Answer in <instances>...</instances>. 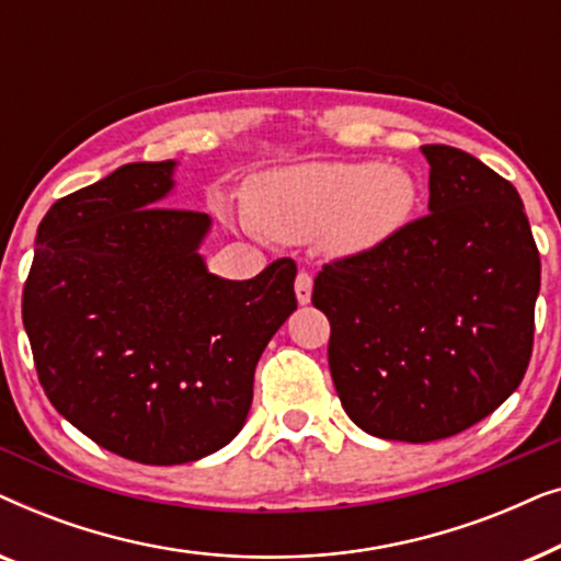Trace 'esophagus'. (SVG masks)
I'll list each match as a JSON object with an SVG mask.
<instances>
[{
    "label": "esophagus",
    "instance_id": "1",
    "mask_svg": "<svg viewBox=\"0 0 561 561\" xmlns=\"http://www.w3.org/2000/svg\"><path fill=\"white\" fill-rule=\"evenodd\" d=\"M294 290H296V298H298V304L301 306H306L311 301V290H313V278L309 273H298L296 275V283H294Z\"/></svg>",
    "mask_w": 561,
    "mask_h": 561
}]
</instances>
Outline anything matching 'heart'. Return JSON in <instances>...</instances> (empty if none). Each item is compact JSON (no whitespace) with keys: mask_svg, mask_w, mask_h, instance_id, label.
Here are the masks:
<instances>
[{"mask_svg":"<svg viewBox=\"0 0 561 561\" xmlns=\"http://www.w3.org/2000/svg\"><path fill=\"white\" fill-rule=\"evenodd\" d=\"M419 191L409 171L380 163H306L257 179L244 194L250 225L283 242L324 240L359 255L401 229Z\"/></svg>","mask_w":561,"mask_h":561,"instance_id":"b5f03b06","label":"heart"}]
</instances>
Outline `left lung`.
I'll use <instances>...</instances> for the list:
<instances>
[{
	"mask_svg": "<svg viewBox=\"0 0 561 561\" xmlns=\"http://www.w3.org/2000/svg\"><path fill=\"white\" fill-rule=\"evenodd\" d=\"M421 152L426 217L324 265L311 296L332 324L329 370L347 416L411 444L465 432L520 386L541 286L513 183L449 145Z\"/></svg>",
	"mask_w": 561,
	"mask_h": 561,
	"instance_id": "obj_1",
	"label": "left lung"
}]
</instances>
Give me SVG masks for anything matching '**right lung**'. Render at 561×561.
Instances as JSON below:
<instances>
[{
  "mask_svg": "<svg viewBox=\"0 0 561 561\" xmlns=\"http://www.w3.org/2000/svg\"><path fill=\"white\" fill-rule=\"evenodd\" d=\"M175 160L127 163L58 198L35 237L22 321L66 421L140 465L196 462L240 434L257 359L296 311V263L209 273L211 219L163 206Z\"/></svg>",
  "mask_w": 561,
  "mask_h": 561,
  "instance_id": "add662e5",
  "label": "right lung"
}]
</instances>
